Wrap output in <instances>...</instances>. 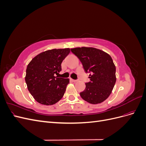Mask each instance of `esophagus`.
<instances>
[{
    "label": "esophagus",
    "mask_w": 146,
    "mask_h": 146,
    "mask_svg": "<svg viewBox=\"0 0 146 146\" xmlns=\"http://www.w3.org/2000/svg\"><path fill=\"white\" fill-rule=\"evenodd\" d=\"M70 80H71L72 82H76L77 80H74V79H72V78H70Z\"/></svg>",
    "instance_id": "34e87169"
}]
</instances>
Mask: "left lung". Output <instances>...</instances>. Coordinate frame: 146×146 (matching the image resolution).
<instances>
[{
  "instance_id": "obj_1",
  "label": "left lung",
  "mask_w": 146,
  "mask_h": 146,
  "mask_svg": "<svg viewBox=\"0 0 146 146\" xmlns=\"http://www.w3.org/2000/svg\"><path fill=\"white\" fill-rule=\"evenodd\" d=\"M71 52L82 62L85 71L89 75L90 82L80 94L91 104L103 102L111 94L116 81V66L107 53L94 47H76Z\"/></svg>"
}]
</instances>
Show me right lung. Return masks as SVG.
Here are the masks:
<instances>
[{"label":"right lung","instance_id":"1","mask_svg":"<svg viewBox=\"0 0 146 146\" xmlns=\"http://www.w3.org/2000/svg\"><path fill=\"white\" fill-rule=\"evenodd\" d=\"M70 52L69 48L48 50L35 56L27 65L25 82L38 103L51 105L63 98L69 79L55 77V74L61 71V63Z\"/></svg>","mask_w":146,"mask_h":146}]
</instances>
